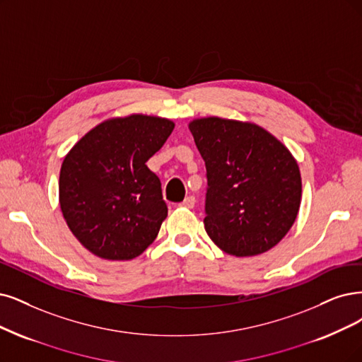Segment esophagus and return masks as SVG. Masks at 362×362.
<instances>
[{
	"instance_id": "obj_1",
	"label": "esophagus",
	"mask_w": 362,
	"mask_h": 362,
	"mask_svg": "<svg viewBox=\"0 0 362 362\" xmlns=\"http://www.w3.org/2000/svg\"><path fill=\"white\" fill-rule=\"evenodd\" d=\"M179 206H180V207H185V209H192V207L195 206V197H192V195L186 197Z\"/></svg>"
}]
</instances>
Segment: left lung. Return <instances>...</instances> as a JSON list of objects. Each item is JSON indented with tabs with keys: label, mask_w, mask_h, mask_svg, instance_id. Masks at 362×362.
I'll use <instances>...</instances> for the list:
<instances>
[{
	"label": "left lung",
	"mask_w": 362,
	"mask_h": 362,
	"mask_svg": "<svg viewBox=\"0 0 362 362\" xmlns=\"http://www.w3.org/2000/svg\"><path fill=\"white\" fill-rule=\"evenodd\" d=\"M207 170L204 228L234 257L274 247L298 215L301 176L286 146L264 128L222 117L189 124Z\"/></svg>",
	"instance_id": "1"
}]
</instances>
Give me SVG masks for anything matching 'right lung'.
Here are the masks:
<instances>
[{
	"instance_id": "right-lung-1",
	"label": "right lung",
	"mask_w": 362,
	"mask_h": 362,
	"mask_svg": "<svg viewBox=\"0 0 362 362\" xmlns=\"http://www.w3.org/2000/svg\"><path fill=\"white\" fill-rule=\"evenodd\" d=\"M174 129L165 117L107 119L66 153L59 204L74 237L93 255L128 261L149 247L167 218L160 182L146 163Z\"/></svg>"
}]
</instances>
